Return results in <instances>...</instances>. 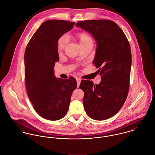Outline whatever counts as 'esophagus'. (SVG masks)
Listing matches in <instances>:
<instances>
[{"instance_id":"obj_1","label":"esophagus","mask_w":155,"mask_h":155,"mask_svg":"<svg viewBox=\"0 0 155 155\" xmlns=\"http://www.w3.org/2000/svg\"><path fill=\"white\" fill-rule=\"evenodd\" d=\"M77 87H79V86H80V82H81V78H77Z\"/></svg>"}]
</instances>
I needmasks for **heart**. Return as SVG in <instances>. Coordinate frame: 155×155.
<instances>
[{"mask_svg":"<svg viewBox=\"0 0 155 155\" xmlns=\"http://www.w3.org/2000/svg\"><path fill=\"white\" fill-rule=\"evenodd\" d=\"M80 44V45L86 44L87 42L92 41V38L85 33H81L79 34ZM68 42V37L66 35H62L58 41V49L59 51H61L64 49Z\"/></svg>","mask_w":155,"mask_h":155,"instance_id":"heart-1","label":"heart"}]
</instances>
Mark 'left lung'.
Here are the masks:
<instances>
[{
	"instance_id": "obj_1",
	"label": "left lung",
	"mask_w": 155,
	"mask_h": 155,
	"mask_svg": "<svg viewBox=\"0 0 155 155\" xmlns=\"http://www.w3.org/2000/svg\"><path fill=\"white\" fill-rule=\"evenodd\" d=\"M76 26L90 33L96 41L93 63L101 76L99 84L81 80L80 88L87 115L96 120L114 116L127 98L130 81L132 56L129 41L122 29L108 20L78 21Z\"/></svg>"
}]
</instances>
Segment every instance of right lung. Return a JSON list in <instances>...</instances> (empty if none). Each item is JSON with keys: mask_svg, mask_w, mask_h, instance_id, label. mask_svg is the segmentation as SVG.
I'll use <instances>...</instances> for the list:
<instances>
[{"mask_svg": "<svg viewBox=\"0 0 155 155\" xmlns=\"http://www.w3.org/2000/svg\"><path fill=\"white\" fill-rule=\"evenodd\" d=\"M75 23L50 20L44 22L33 34L25 53L26 91L36 113L49 120H58L66 114L73 91L77 86L75 78H56L55 63L59 61L58 39L71 31Z\"/></svg>", "mask_w": 155, "mask_h": 155, "instance_id": "obj_1", "label": "right lung"}]
</instances>
